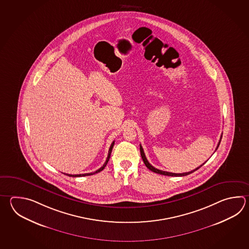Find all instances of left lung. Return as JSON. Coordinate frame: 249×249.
Returning <instances> with one entry per match:
<instances>
[{
  "label": "left lung",
  "mask_w": 249,
  "mask_h": 249,
  "mask_svg": "<svg viewBox=\"0 0 249 249\" xmlns=\"http://www.w3.org/2000/svg\"><path fill=\"white\" fill-rule=\"evenodd\" d=\"M221 139H222V136L220 137V140H219L218 144H217V146H216V149H215V151L218 149L219 144H220V142H221ZM140 152H141V156H142V161L143 163L145 164V166L147 167L151 171L154 173H157V174H160V175H164V176H168V177H184V176H188V175H190V174H192V173L195 172L196 170H198V168H201L202 166H203L205 163H203L202 165H200L199 167L198 168H195V169H193L192 171H190V172H185V173H181V174H177V173H170L167 172V171H162V170H160V169H158V168H155L154 167H152V165L149 163V161L147 160V159L145 157V154H144V152H143V150H142V145L140 144Z\"/></svg>",
  "instance_id": "left-lung-1"
}]
</instances>
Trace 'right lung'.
Returning a JSON list of instances; mask_svg holds the SVG:
<instances>
[{
  "label": "right lung",
  "mask_w": 249,
  "mask_h": 249,
  "mask_svg": "<svg viewBox=\"0 0 249 249\" xmlns=\"http://www.w3.org/2000/svg\"><path fill=\"white\" fill-rule=\"evenodd\" d=\"M113 145H114V141L112 142V144H111V146L109 148V152H108V156H107V160H106V162L104 163V165L102 166L101 168H99V169H97V171H95V172L92 173H86V174H80V175H70V174H65L66 176H69V177H72V178H81V177H86V176H91V175H94V174H97V173L100 172L102 171L104 168H106V166L107 165V163L109 161V159H110V156H111V153H112V148H113Z\"/></svg>",
  "instance_id": "right-lung-1"
}]
</instances>
